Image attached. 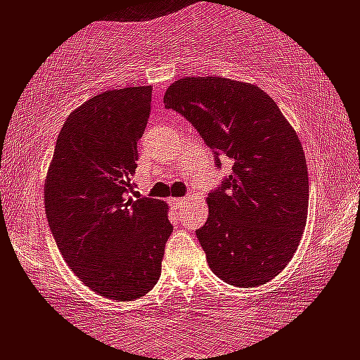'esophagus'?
Returning a JSON list of instances; mask_svg holds the SVG:
<instances>
[{"label": "esophagus", "mask_w": 360, "mask_h": 360, "mask_svg": "<svg viewBox=\"0 0 360 360\" xmlns=\"http://www.w3.org/2000/svg\"><path fill=\"white\" fill-rule=\"evenodd\" d=\"M187 200L188 198H172V203H173V207H181V205H185V203H187Z\"/></svg>", "instance_id": "esophagus-1"}]
</instances>
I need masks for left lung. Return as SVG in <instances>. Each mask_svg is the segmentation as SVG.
I'll use <instances>...</instances> for the list:
<instances>
[{
  "label": "left lung",
  "instance_id": "1",
  "mask_svg": "<svg viewBox=\"0 0 360 360\" xmlns=\"http://www.w3.org/2000/svg\"><path fill=\"white\" fill-rule=\"evenodd\" d=\"M163 103L233 163L207 198L208 219L197 230L208 267L230 285H264L287 267L307 224L309 172L299 136L252 83L187 77L168 86Z\"/></svg>",
  "mask_w": 360,
  "mask_h": 360
}]
</instances>
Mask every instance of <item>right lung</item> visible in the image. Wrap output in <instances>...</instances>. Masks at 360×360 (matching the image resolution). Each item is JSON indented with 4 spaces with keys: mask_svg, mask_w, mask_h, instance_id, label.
<instances>
[{
    "mask_svg": "<svg viewBox=\"0 0 360 360\" xmlns=\"http://www.w3.org/2000/svg\"><path fill=\"white\" fill-rule=\"evenodd\" d=\"M152 86L101 91L65 120L44 179V212L68 267L93 292L130 302L152 290L173 232L168 205L130 197Z\"/></svg>",
    "mask_w": 360,
    "mask_h": 360,
    "instance_id": "add662e5",
    "label": "right lung"
}]
</instances>
